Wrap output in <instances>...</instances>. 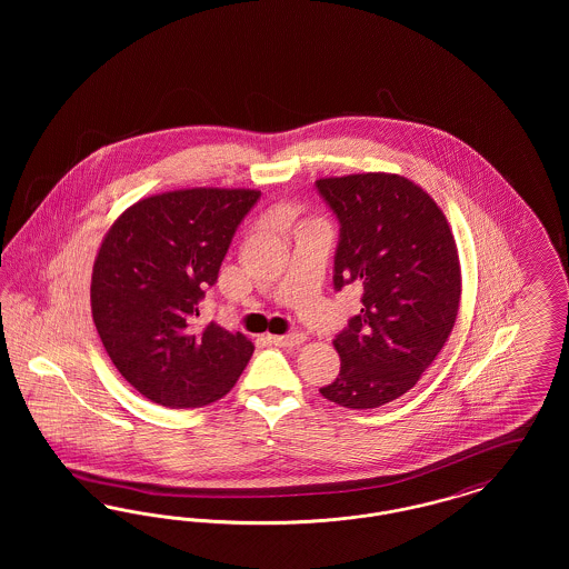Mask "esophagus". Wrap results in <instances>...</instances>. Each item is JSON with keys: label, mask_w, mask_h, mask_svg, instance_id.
<instances>
[{"label": "esophagus", "mask_w": 569, "mask_h": 569, "mask_svg": "<svg viewBox=\"0 0 569 569\" xmlns=\"http://www.w3.org/2000/svg\"><path fill=\"white\" fill-rule=\"evenodd\" d=\"M271 341L272 346H279V348H298L307 341V337L302 332H292V335H269L267 337Z\"/></svg>", "instance_id": "esophagus-1"}]
</instances>
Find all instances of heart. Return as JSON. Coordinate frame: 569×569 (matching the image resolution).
<instances>
[{"label":"heart","instance_id":"b5f03b06","mask_svg":"<svg viewBox=\"0 0 569 569\" xmlns=\"http://www.w3.org/2000/svg\"><path fill=\"white\" fill-rule=\"evenodd\" d=\"M283 217H286L288 221H297L298 228H302V226H311V223H320L318 219H300L297 209H292V207H286V209H283Z\"/></svg>","mask_w":569,"mask_h":569}]
</instances>
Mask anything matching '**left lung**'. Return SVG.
Segmentation results:
<instances>
[{
  "mask_svg": "<svg viewBox=\"0 0 569 569\" xmlns=\"http://www.w3.org/2000/svg\"><path fill=\"white\" fill-rule=\"evenodd\" d=\"M316 188L341 223L335 288H362L360 313L332 341L341 371L320 392L350 409L386 406L416 386L455 328L457 241L433 198L401 174L325 177Z\"/></svg>",
  "mask_w": 569,
  "mask_h": 569,
  "instance_id": "1",
  "label": "left lung"
}]
</instances>
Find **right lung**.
<instances>
[{
    "mask_svg": "<svg viewBox=\"0 0 569 569\" xmlns=\"http://www.w3.org/2000/svg\"><path fill=\"white\" fill-rule=\"evenodd\" d=\"M260 198L190 188L142 198L112 221L91 272V316L117 371L158 406H209L241 378L253 343L193 326L198 302Z\"/></svg>",
    "mask_w": 569,
    "mask_h": 569,
    "instance_id": "right-lung-1",
    "label": "right lung"
}]
</instances>
